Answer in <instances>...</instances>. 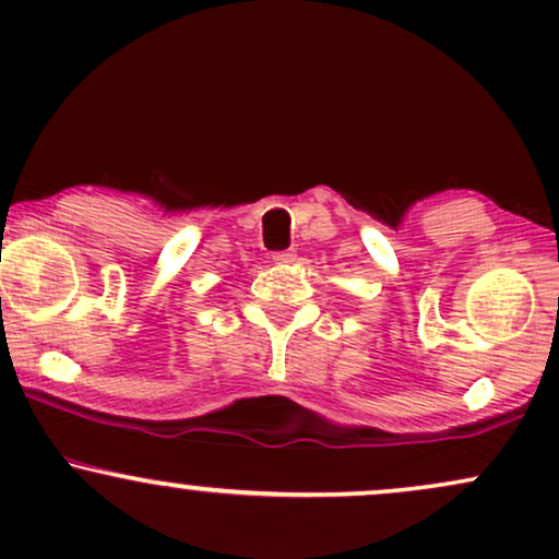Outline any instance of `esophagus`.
Listing matches in <instances>:
<instances>
[{"label": "esophagus", "instance_id": "esophagus-1", "mask_svg": "<svg viewBox=\"0 0 559 559\" xmlns=\"http://www.w3.org/2000/svg\"><path fill=\"white\" fill-rule=\"evenodd\" d=\"M294 249H284V252H273V262L275 265H286V262H294Z\"/></svg>", "mask_w": 559, "mask_h": 559}]
</instances>
